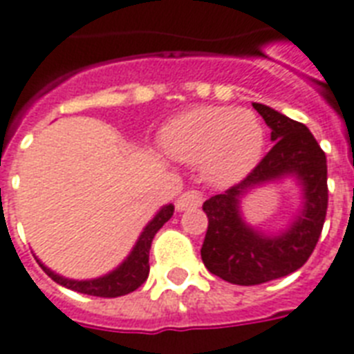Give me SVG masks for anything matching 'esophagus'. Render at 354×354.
Wrapping results in <instances>:
<instances>
[{"label": "esophagus", "mask_w": 354, "mask_h": 354, "mask_svg": "<svg viewBox=\"0 0 354 354\" xmlns=\"http://www.w3.org/2000/svg\"><path fill=\"white\" fill-rule=\"evenodd\" d=\"M204 201V196H202L201 191H196V189H189L185 191L176 202V207L180 212H185V209H193V207H198Z\"/></svg>", "instance_id": "1"}]
</instances>
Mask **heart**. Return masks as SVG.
<instances>
[{
    "mask_svg": "<svg viewBox=\"0 0 354 354\" xmlns=\"http://www.w3.org/2000/svg\"><path fill=\"white\" fill-rule=\"evenodd\" d=\"M161 142L171 158L201 165L212 182L228 185L254 171L266 148L260 117L241 107H196L163 129Z\"/></svg>",
    "mask_w": 354,
    "mask_h": 354,
    "instance_id": "b5f03b06",
    "label": "heart"
}]
</instances>
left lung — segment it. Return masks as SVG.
Wrapping results in <instances>:
<instances>
[{
    "label": "left lung",
    "mask_w": 354,
    "mask_h": 354,
    "mask_svg": "<svg viewBox=\"0 0 354 354\" xmlns=\"http://www.w3.org/2000/svg\"><path fill=\"white\" fill-rule=\"evenodd\" d=\"M271 131L274 147L241 182L204 202L207 230L201 256L212 274L239 286L282 279L306 263L319 241L328 206L327 158L304 124L261 104H252ZM293 174L305 191L301 215L282 236L267 238L247 227L239 215L246 189Z\"/></svg>",
    "instance_id": "8db88e82"
}]
</instances>
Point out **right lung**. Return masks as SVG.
<instances>
[{"label":"right lung","mask_w":354,"mask_h":354,"mask_svg":"<svg viewBox=\"0 0 354 354\" xmlns=\"http://www.w3.org/2000/svg\"><path fill=\"white\" fill-rule=\"evenodd\" d=\"M172 213H174V206L169 204L161 212L153 217L150 223L147 225L145 232L139 237V241L131 250V254L124 260V263L120 267H117L113 273L105 274L102 279L94 280H70L59 277L53 271H50L48 267H44L40 263V267L44 269L46 274L50 277L51 280H55L57 284L68 288V290H74L77 293H85V295L93 297H122L128 295L131 291H135L139 286H142L148 279V271H150V263H148V256H150V247H152L153 236L158 234V230L161 226L165 225L167 221L171 219ZM39 261V260H37Z\"/></svg>","instance_id":"add662e5"}]
</instances>
